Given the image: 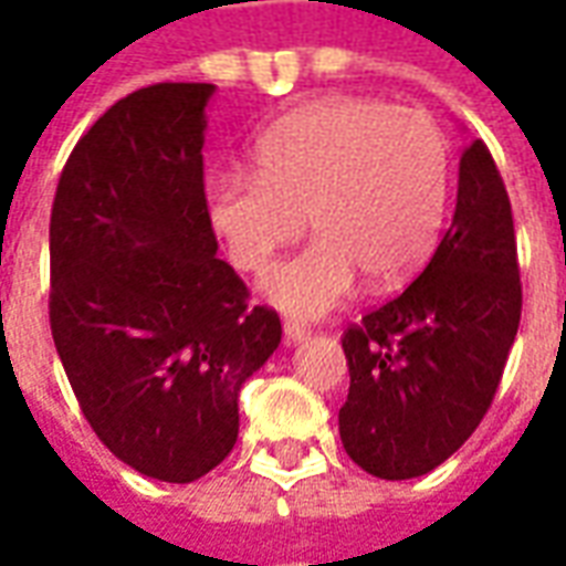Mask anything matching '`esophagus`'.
I'll list each match as a JSON object with an SVG mask.
<instances>
[{
  "label": "esophagus",
  "instance_id": "obj_1",
  "mask_svg": "<svg viewBox=\"0 0 566 566\" xmlns=\"http://www.w3.org/2000/svg\"><path fill=\"white\" fill-rule=\"evenodd\" d=\"M308 336V327L306 324H300V321H284V339L287 343H300V339H306Z\"/></svg>",
  "mask_w": 566,
  "mask_h": 566
}]
</instances>
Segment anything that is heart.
Instances as JSON below:
<instances>
[{"label": "heart", "mask_w": 566, "mask_h": 566, "mask_svg": "<svg viewBox=\"0 0 566 566\" xmlns=\"http://www.w3.org/2000/svg\"><path fill=\"white\" fill-rule=\"evenodd\" d=\"M449 206V145L421 112L339 96L260 136L254 175H221L206 209L239 272L260 275L306 230L315 245L263 282L272 303L321 315L355 291L412 279Z\"/></svg>", "instance_id": "heart-1"}]
</instances>
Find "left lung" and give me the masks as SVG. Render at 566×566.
<instances>
[{"instance_id":"obj_1","label":"left lung","mask_w":566,"mask_h":566,"mask_svg":"<svg viewBox=\"0 0 566 566\" xmlns=\"http://www.w3.org/2000/svg\"><path fill=\"white\" fill-rule=\"evenodd\" d=\"M522 321L510 193L482 139L467 145L449 230L403 294L348 324L339 437L379 479H416L473 437Z\"/></svg>"}]
</instances>
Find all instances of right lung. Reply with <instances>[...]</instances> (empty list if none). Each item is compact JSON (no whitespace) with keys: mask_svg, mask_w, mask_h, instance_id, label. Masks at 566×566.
<instances>
[{"mask_svg":"<svg viewBox=\"0 0 566 566\" xmlns=\"http://www.w3.org/2000/svg\"><path fill=\"white\" fill-rule=\"evenodd\" d=\"M214 84L117 99L69 154L51 209V333L93 433L160 482L233 451L239 391L282 343L223 263L202 185Z\"/></svg>","mask_w":566,"mask_h":566,"instance_id":"1","label":"right lung"}]
</instances>
